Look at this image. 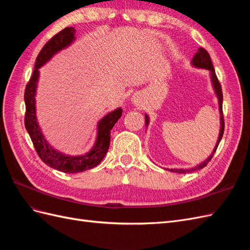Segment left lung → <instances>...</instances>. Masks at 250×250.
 Returning a JSON list of instances; mask_svg holds the SVG:
<instances>
[{
	"mask_svg": "<svg viewBox=\"0 0 250 250\" xmlns=\"http://www.w3.org/2000/svg\"><path fill=\"white\" fill-rule=\"evenodd\" d=\"M191 64L194 67H197V69H206V70L209 71V77H210L211 86H213L214 93H215V95L217 97L218 104H219V113H220V130H219L218 140H217L216 145H215V147L213 149V152H211V154L207 158V160H204L203 162H201L200 164H198L197 166H195V167H193L191 169H166V170L171 171V172L181 173V174L193 172V171H197L199 169H202V168L206 167V166L208 165V163L211 160V157H213L214 153L216 152L217 147L219 145V143H220V141H221V139L223 137V132H224V119H223V113H222V101H223L222 89H221L220 83H219L218 78L216 76V73H215V70H214L213 63H211L209 54L203 48H199L198 51L196 52V54L194 55L192 62H191ZM149 121H150L149 120V116L147 115V113H145V125H146V127H148V125H149Z\"/></svg>",
	"mask_w": 250,
	"mask_h": 250,
	"instance_id": "8db88e82",
	"label": "left lung"
}]
</instances>
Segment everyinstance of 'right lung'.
Listing matches in <instances>:
<instances>
[{
	"label": "right lung",
	"instance_id": "obj_1",
	"mask_svg": "<svg viewBox=\"0 0 250 250\" xmlns=\"http://www.w3.org/2000/svg\"><path fill=\"white\" fill-rule=\"evenodd\" d=\"M76 30L66 27L44 44L35 62V69L25 90V126L31 138L37 154L49 167L63 173H80L99 165L107 153L110 143V130L122 116V108L108 112L97 123V137L94 146L81 155H69L54 149L44 138L36 117V90L40 79V69L55 56L58 52L70 47L76 40Z\"/></svg>",
	"mask_w": 250,
	"mask_h": 250
}]
</instances>
